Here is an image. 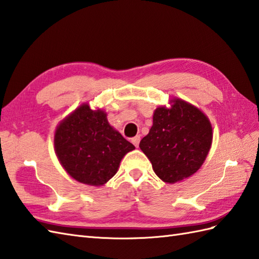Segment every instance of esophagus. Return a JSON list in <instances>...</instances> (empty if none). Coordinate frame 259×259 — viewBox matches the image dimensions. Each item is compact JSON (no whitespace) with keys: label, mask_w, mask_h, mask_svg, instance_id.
Returning a JSON list of instances; mask_svg holds the SVG:
<instances>
[{"label":"esophagus","mask_w":259,"mask_h":259,"mask_svg":"<svg viewBox=\"0 0 259 259\" xmlns=\"http://www.w3.org/2000/svg\"><path fill=\"white\" fill-rule=\"evenodd\" d=\"M140 141H141V136L140 135H137V136H135V137H133V139H132V143H133V144L135 145V147H139Z\"/></svg>","instance_id":"esophagus-1"}]
</instances>
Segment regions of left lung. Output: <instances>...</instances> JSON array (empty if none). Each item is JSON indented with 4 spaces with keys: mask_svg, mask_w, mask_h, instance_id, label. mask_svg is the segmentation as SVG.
I'll return each mask as SVG.
<instances>
[{
    "mask_svg": "<svg viewBox=\"0 0 259 259\" xmlns=\"http://www.w3.org/2000/svg\"><path fill=\"white\" fill-rule=\"evenodd\" d=\"M169 104L154 111L153 126L140 148L155 174L174 184L191 177L203 165L211 146L212 128L204 112L191 103L174 97Z\"/></svg>",
    "mask_w": 259,
    "mask_h": 259,
    "instance_id": "obj_1",
    "label": "left lung"
}]
</instances>
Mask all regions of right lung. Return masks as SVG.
<instances>
[{"mask_svg": "<svg viewBox=\"0 0 259 259\" xmlns=\"http://www.w3.org/2000/svg\"><path fill=\"white\" fill-rule=\"evenodd\" d=\"M54 149L72 178L102 186L117 173L120 160L135 146L108 123L105 111L92 110L83 103L57 125Z\"/></svg>", "mask_w": 259, "mask_h": 259, "instance_id": "add662e5", "label": "right lung"}]
</instances>
